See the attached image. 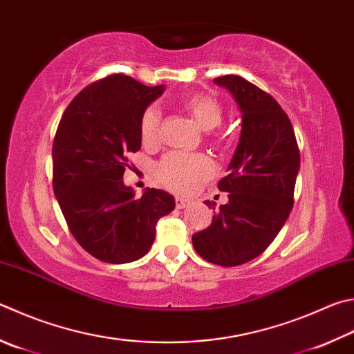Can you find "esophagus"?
I'll use <instances>...</instances> for the list:
<instances>
[{
    "label": "esophagus",
    "mask_w": 354,
    "mask_h": 354,
    "mask_svg": "<svg viewBox=\"0 0 354 354\" xmlns=\"http://www.w3.org/2000/svg\"><path fill=\"white\" fill-rule=\"evenodd\" d=\"M175 204H176V209H185L190 204V201H189V199H184V198H176Z\"/></svg>",
    "instance_id": "obj_1"
}]
</instances>
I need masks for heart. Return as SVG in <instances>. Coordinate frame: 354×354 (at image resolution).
I'll use <instances>...</instances> for the list:
<instances>
[{"label":"heart","mask_w":354,"mask_h":354,"mask_svg":"<svg viewBox=\"0 0 354 354\" xmlns=\"http://www.w3.org/2000/svg\"><path fill=\"white\" fill-rule=\"evenodd\" d=\"M183 108L204 131H210L221 124L223 106L209 94H190L183 100ZM140 139L145 145H155L160 138V113L156 106H149L140 115ZM156 175L160 184L176 194H190L199 184L214 175V164L203 155L170 153L158 164Z\"/></svg>","instance_id":"b5f03b06"}]
</instances>
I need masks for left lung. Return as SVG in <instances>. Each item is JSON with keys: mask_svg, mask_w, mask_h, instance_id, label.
Masks as SVG:
<instances>
[{"mask_svg": "<svg viewBox=\"0 0 354 354\" xmlns=\"http://www.w3.org/2000/svg\"><path fill=\"white\" fill-rule=\"evenodd\" d=\"M232 94L241 111V136L227 176L218 189L229 203L220 205L207 229L192 243L204 260L239 266L265 252L283 227L294 204L300 151L291 120L272 95L240 75L214 79ZM215 210L214 201H204Z\"/></svg>", "mask_w": 354, "mask_h": 354, "instance_id": "1", "label": "left lung"}]
</instances>
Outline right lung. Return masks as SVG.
Wrapping results in <instances>:
<instances>
[{
	"mask_svg": "<svg viewBox=\"0 0 354 354\" xmlns=\"http://www.w3.org/2000/svg\"><path fill=\"white\" fill-rule=\"evenodd\" d=\"M164 93L111 74L75 95L53 145V187L77 243L97 260L122 265L149 252L160 216L175 209L164 190L140 198L122 181L128 153L140 149V115Z\"/></svg>",
	"mask_w": 354,
	"mask_h": 354,
	"instance_id": "right-lung-1",
	"label": "right lung"
}]
</instances>
